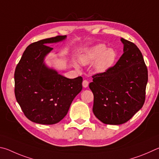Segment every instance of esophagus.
<instances>
[{
	"instance_id": "34e87169",
	"label": "esophagus",
	"mask_w": 159,
	"mask_h": 159,
	"mask_svg": "<svg viewBox=\"0 0 159 159\" xmlns=\"http://www.w3.org/2000/svg\"><path fill=\"white\" fill-rule=\"evenodd\" d=\"M88 85H89V82L87 81V80H84V81H83V82H82L83 87L87 88L88 87Z\"/></svg>"
}]
</instances>
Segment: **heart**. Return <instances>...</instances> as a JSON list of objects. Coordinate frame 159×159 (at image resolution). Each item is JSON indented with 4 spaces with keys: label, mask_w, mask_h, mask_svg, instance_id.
I'll list each match as a JSON object with an SVG mask.
<instances>
[{
    "label": "heart",
    "mask_w": 159,
    "mask_h": 159,
    "mask_svg": "<svg viewBox=\"0 0 159 159\" xmlns=\"http://www.w3.org/2000/svg\"><path fill=\"white\" fill-rule=\"evenodd\" d=\"M117 54L112 48H107L104 44H98L85 50L80 56L82 65H89L93 63V70L97 73H104L112 68L116 62ZM75 67L79 66L75 63Z\"/></svg>",
    "instance_id": "b5f03b06"
}]
</instances>
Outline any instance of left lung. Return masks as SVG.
<instances>
[{"mask_svg":"<svg viewBox=\"0 0 159 159\" xmlns=\"http://www.w3.org/2000/svg\"><path fill=\"white\" fill-rule=\"evenodd\" d=\"M124 54L104 73L93 76L89 84L93 93V112L105 124L126 123L143 107L148 72L140 49L121 38Z\"/></svg>","mask_w":159,"mask_h":159,"instance_id":"left-lung-1","label":"left lung"}]
</instances>
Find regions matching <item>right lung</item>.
<instances>
[{"label": "right lung", "mask_w": 159, "mask_h": 159, "mask_svg": "<svg viewBox=\"0 0 159 159\" xmlns=\"http://www.w3.org/2000/svg\"><path fill=\"white\" fill-rule=\"evenodd\" d=\"M66 35L44 39L27 47L16 67L15 93L25 116L40 124H54L65 117L72 101L82 89V77L69 79L45 63L53 48L48 44Z\"/></svg>", "instance_id": "1"}]
</instances>
